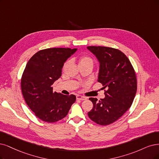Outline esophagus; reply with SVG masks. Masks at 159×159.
Wrapping results in <instances>:
<instances>
[{
	"label": "esophagus",
	"instance_id": "esophagus-1",
	"mask_svg": "<svg viewBox=\"0 0 159 159\" xmlns=\"http://www.w3.org/2000/svg\"><path fill=\"white\" fill-rule=\"evenodd\" d=\"M76 99H78V100H81V101H83V100H85V99H86V98L83 96H80V95H77L76 96Z\"/></svg>",
	"mask_w": 159,
	"mask_h": 159
}]
</instances>
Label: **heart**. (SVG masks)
<instances>
[{"instance_id":"b5f03b06","label":"heart","mask_w":159,"mask_h":159,"mask_svg":"<svg viewBox=\"0 0 159 159\" xmlns=\"http://www.w3.org/2000/svg\"><path fill=\"white\" fill-rule=\"evenodd\" d=\"M79 65L80 66H86V65H89V66H93V60L92 59L87 56H80L79 59Z\"/></svg>"}]
</instances>
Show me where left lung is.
<instances>
[{
	"label": "left lung",
	"mask_w": 159,
	"mask_h": 159,
	"mask_svg": "<svg viewBox=\"0 0 159 159\" xmlns=\"http://www.w3.org/2000/svg\"><path fill=\"white\" fill-rule=\"evenodd\" d=\"M99 63V83L106 89L105 98H90L93 108L89 118L99 125L118 120L130 107L137 91V80L130 61L121 51L105 46H88Z\"/></svg>",
	"instance_id": "1"
}]
</instances>
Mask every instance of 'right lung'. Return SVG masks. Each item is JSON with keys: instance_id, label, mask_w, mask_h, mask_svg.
<instances>
[{"instance_id": "add662e5", "label": "right lung", "mask_w": 159, "mask_h": 159, "mask_svg": "<svg viewBox=\"0 0 159 159\" xmlns=\"http://www.w3.org/2000/svg\"><path fill=\"white\" fill-rule=\"evenodd\" d=\"M77 48H54L40 50L27 62L21 87L25 101L39 119L54 122L66 116L76 100L53 91V84L61 76L64 63Z\"/></svg>"}]
</instances>
